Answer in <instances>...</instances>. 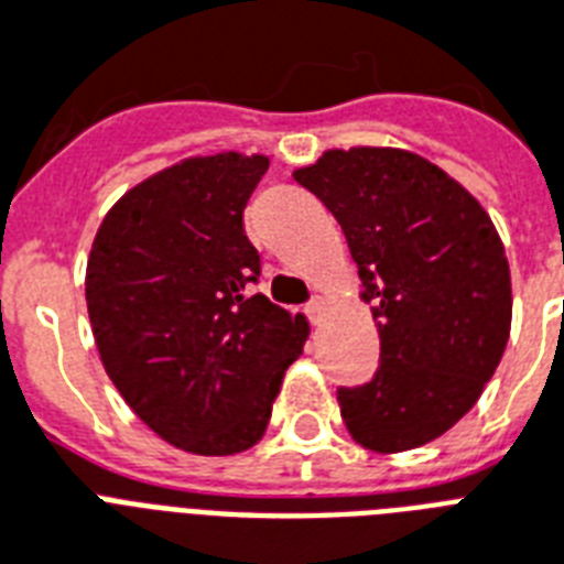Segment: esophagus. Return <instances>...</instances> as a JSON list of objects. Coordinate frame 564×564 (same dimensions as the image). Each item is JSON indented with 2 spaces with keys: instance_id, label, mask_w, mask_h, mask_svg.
<instances>
[{
  "instance_id": "obj_1",
  "label": "esophagus",
  "mask_w": 564,
  "mask_h": 564,
  "mask_svg": "<svg viewBox=\"0 0 564 564\" xmlns=\"http://www.w3.org/2000/svg\"><path fill=\"white\" fill-rule=\"evenodd\" d=\"M325 299H313L307 304V307H304V313H307L310 316V322H313V325H318V322H322V316H325Z\"/></svg>"
}]
</instances>
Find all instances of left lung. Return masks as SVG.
<instances>
[{
	"label": "left lung",
	"mask_w": 564,
	"mask_h": 564,
	"mask_svg": "<svg viewBox=\"0 0 564 564\" xmlns=\"http://www.w3.org/2000/svg\"><path fill=\"white\" fill-rule=\"evenodd\" d=\"M292 175L343 225L380 334L375 377L336 392L345 427L377 454L427 445L477 403L507 348L512 283L489 213L403 149H330Z\"/></svg>",
	"instance_id": "obj_1"
}]
</instances>
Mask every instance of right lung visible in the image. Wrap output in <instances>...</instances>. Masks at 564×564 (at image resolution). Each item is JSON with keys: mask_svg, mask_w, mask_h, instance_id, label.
<instances>
[{"mask_svg": "<svg viewBox=\"0 0 564 564\" xmlns=\"http://www.w3.org/2000/svg\"><path fill=\"white\" fill-rule=\"evenodd\" d=\"M263 154L187 158L128 189L87 260V313L101 366L170 445L230 456L260 442L310 325L248 295L260 254L242 210Z\"/></svg>", "mask_w": 564, "mask_h": 564, "instance_id": "right-lung-1", "label": "right lung"}]
</instances>
